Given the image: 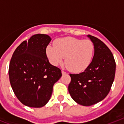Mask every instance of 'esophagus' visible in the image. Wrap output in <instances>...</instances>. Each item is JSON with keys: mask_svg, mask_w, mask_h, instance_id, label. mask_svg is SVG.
<instances>
[{"mask_svg": "<svg viewBox=\"0 0 124 124\" xmlns=\"http://www.w3.org/2000/svg\"><path fill=\"white\" fill-rule=\"evenodd\" d=\"M62 74L64 75H66V73L65 71H62Z\"/></svg>", "mask_w": 124, "mask_h": 124, "instance_id": "obj_1", "label": "esophagus"}]
</instances>
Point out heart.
Instances as JSON below:
<instances>
[{
    "label": "heart",
    "mask_w": 124,
    "mask_h": 124,
    "mask_svg": "<svg viewBox=\"0 0 124 124\" xmlns=\"http://www.w3.org/2000/svg\"><path fill=\"white\" fill-rule=\"evenodd\" d=\"M49 61L54 66L61 64L66 57L68 68L73 73H81L90 66L94 54V46L91 40L74 37L62 38L54 42V46L46 48Z\"/></svg>",
    "instance_id": "b5f03b06"
}]
</instances>
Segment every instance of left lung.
Returning a JSON list of instances; mask_svg holds the SVG:
<instances>
[{"mask_svg": "<svg viewBox=\"0 0 124 124\" xmlns=\"http://www.w3.org/2000/svg\"><path fill=\"white\" fill-rule=\"evenodd\" d=\"M94 46V54L90 66L71 78L68 91L77 104L89 106L102 101L109 92L115 79L116 64L111 51L102 41L87 35Z\"/></svg>", "mask_w": 124, "mask_h": 124, "instance_id": "left-lung-1", "label": "left lung"}]
</instances>
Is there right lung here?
<instances>
[{
	"label": "right lung",
	"mask_w": 124,
	"mask_h": 124,
	"mask_svg": "<svg viewBox=\"0 0 124 124\" xmlns=\"http://www.w3.org/2000/svg\"><path fill=\"white\" fill-rule=\"evenodd\" d=\"M51 40L47 35H34L15 50L9 66L11 86L22 104L42 108L48 102L53 87L62 77L61 70L49 63L46 47Z\"/></svg>",
	"instance_id": "1"
}]
</instances>
